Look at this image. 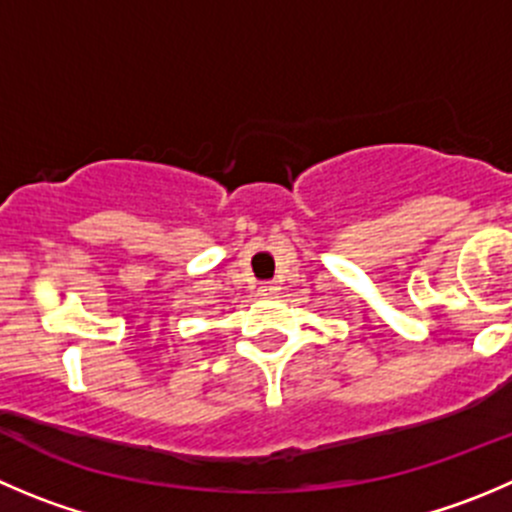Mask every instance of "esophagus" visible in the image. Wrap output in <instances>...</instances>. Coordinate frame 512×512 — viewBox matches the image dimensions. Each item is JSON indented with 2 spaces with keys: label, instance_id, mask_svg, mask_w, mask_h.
<instances>
[{
  "label": "esophagus",
  "instance_id": "34e87169",
  "mask_svg": "<svg viewBox=\"0 0 512 512\" xmlns=\"http://www.w3.org/2000/svg\"><path fill=\"white\" fill-rule=\"evenodd\" d=\"M276 291H279V286H274V284H266V286H261V289H259V296H274Z\"/></svg>",
  "mask_w": 512,
  "mask_h": 512
}]
</instances>
